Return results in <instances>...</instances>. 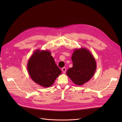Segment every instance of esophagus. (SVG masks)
Returning a JSON list of instances; mask_svg holds the SVG:
<instances>
[{
	"label": "esophagus",
	"instance_id": "34e87169",
	"mask_svg": "<svg viewBox=\"0 0 122 122\" xmlns=\"http://www.w3.org/2000/svg\"><path fill=\"white\" fill-rule=\"evenodd\" d=\"M61 70H62V71L64 73H65V72H66V68L65 67L62 68V69H61Z\"/></svg>",
	"mask_w": 122,
	"mask_h": 122
}]
</instances>
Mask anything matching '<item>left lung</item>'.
Instances as JSON below:
<instances>
[{
  "label": "left lung",
  "instance_id": "8db88e82",
  "mask_svg": "<svg viewBox=\"0 0 122 122\" xmlns=\"http://www.w3.org/2000/svg\"><path fill=\"white\" fill-rule=\"evenodd\" d=\"M72 68L67 72V75L75 84L81 86L93 76L96 69L94 57L86 48L76 49L72 54Z\"/></svg>",
  "mask_w": 122,
  "mask_h": 122
}]
</instances>
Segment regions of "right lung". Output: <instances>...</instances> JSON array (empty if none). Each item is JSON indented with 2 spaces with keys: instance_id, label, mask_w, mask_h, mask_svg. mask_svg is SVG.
I'll use <instances>...</instances> for the list:
<instances>
[{
  "instance_id": "add662e5",
  "label": "right lung",
  "mask_w": 122,
  "mask_h": 122,
  "mask_svg": "<svg viewBox=\"0 0 122 122\" xmlns=\"http://www.w3.org/2000/svg\"><path fill=\"white\" fill-rule=\"evenodd\" d=\"M28 73L34 81L43 87H49L61 72L48 51L36 50L27 64Z\"/></svg>"
}]
</instances>
